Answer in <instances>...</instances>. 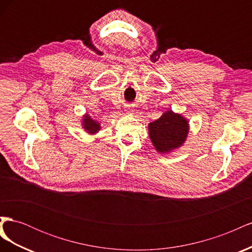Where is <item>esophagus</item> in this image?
I'll return each instance as SVG.
<instances>
[{"label": "esophagus", "mask_w": 252, "mask_h": 252, "mask_svg": "<svg viewBox=\"0 0 252 252\" xmlns=\"http://www.w3.org/2000/svg\"><path fill=\"white\" fill-rule=\"evenodd\" d=\"M126 111H128V112H129V111H131V110H129V109H127V110H126Z\"/></svg>", "instance_id": "esophagus-1"}]
</instances>
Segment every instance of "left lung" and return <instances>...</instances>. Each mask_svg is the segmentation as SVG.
<instances>
[{
  "label": "left lung",
  "mask_w": 252,
  "mask_h": 252,
  "mask_svg": "<svg viewBox=\"0 0 252 252\" xmlns=\"http://www.w3.org/2000/svg\"><path fill=\"white\" fill-rule=\"evenodd\" d=\"M188 132V120L170 109L148 124V133L152 145L158 152L164 155L183 146Z\"/></svg>",
  "instance_id": "left-lung-1"
}]
</instances>
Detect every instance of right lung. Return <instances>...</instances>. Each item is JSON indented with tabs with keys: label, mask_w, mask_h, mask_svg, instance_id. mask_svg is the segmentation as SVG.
<instances>
[{
	"label": "right lung",
	"mask_w": 252,
	"mask_h": 252,
	"mask_svg": "<svg viewBox=\"0 0 252 252\" xmlns=\"http://www.w3.org/2000/svg\"><path fill=\"white\" fill-rule=\"evenodd\" d=\"M82 128L85 129L88 134H95L100 131L101 124L97 121L94 120L88 113H85L82 119Z\"/></svg>",
	"instance_id": "obj_1"
}]
</instances>
